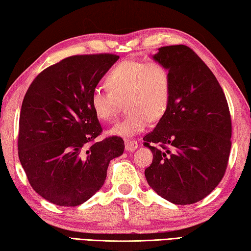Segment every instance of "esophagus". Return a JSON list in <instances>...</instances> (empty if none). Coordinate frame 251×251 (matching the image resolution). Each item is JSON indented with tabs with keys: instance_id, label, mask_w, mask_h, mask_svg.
Returning a JSON list of instances; mask_svg holds the SVG:
<instances>
[{
	"instance_id": "1",
	"label": "esophagus",
	"mask_w": 251,
	"mask_h": 251,
	"mask_svg": "<svg viewBox=\"0 0 251 251\" xmlns=\"http://www.w3.org/2000/svg\"><path fill=\"white\" fill-rule=\"evenodd\" d=\"M125 144H126V150L130 152H133L134 150H137L138 148V142L134 141V140H126Z\"/></svg>"
}]
</instances>
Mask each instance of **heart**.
Returning <instances> with one entry per match:
<instances>
[{
  "label": "heart",
  "instance_id": "1",
  "mask_svg": "<svg viewBox=\"0 0 251 251\" xmlns=\"http://www.w3.org/2000/svg\"><path fill=\"white\" fill-rule=\"evenodd\" d=\"M109 90L96 88L90 95V107L102 122L113 120L125 101L128 113L109 133L133 137L141 133L168 111L172 97V76L161 61L126 59L110 70L105 78Z\"/></svg>",
  "mask_w": 251,
  "mask_h": 251
}]
</instances>
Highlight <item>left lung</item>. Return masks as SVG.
<instances>
[{
    "instance_id": "obj_1",
    "label": "left lung",
    "mask_w": 251,
    "mask_h": 251,
    "mask_svg": "<svg viewBox=\"0 0 251 251\" xmlns=\"http://www.w3.org/2000/svg\"><path fill=\"white\" fill-rule=\"evenodd\" d=\"M153 58L169 67L172 97L164 117L143 138L153 153L144 175L164 200L194 204L225 175L231 148L229 108L216 77L192 48L164 46Z\"/></svg>"
}]
</instances>
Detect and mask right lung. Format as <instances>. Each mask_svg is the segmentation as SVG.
Listing matches in <instances>:
<instances>
[{
	"label": "right lung",
	"mask_w": 251,
	"mask_h": 251,
	"mask_svg": "<svg viewBox=\"0 0 251 251\" xmlns=\"http://www.w3.org/2000/svg\"><path fill=\"white\" fill-rule=\"evenodd\" d=\"M119 59L113 54L75 55L39 73L26 91L17 149L33 190L50 203L75 207L102 187L122 138L102 132L90 107L92 90Z\"/></svg>",
	"instance_id": "right-lung-1"
}]
</instances>
